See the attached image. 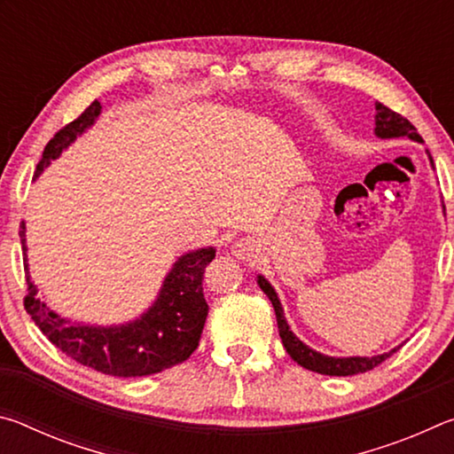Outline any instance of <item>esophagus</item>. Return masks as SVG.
Wrapping results in <instances>:
<instances>
[{"instance_id":"esophagus-1","label":"esophagus","mask_w":454,"mask_h":454,"mask_svg":"<svg viewBox=\"0 0 454 454\" xmlns=\"http://www.w3.org/2000/svg\"><path fill=\"white\" fill-rule=\"evenodd\" d=\"M260 252V244L254 240V238H240L232 244V254L242 260V262H248V260L256 258Z\"/></svg>"}]
</instances>
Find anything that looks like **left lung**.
Segmentation results:
<instances>
[{"label": "left lung", "mask_w": 454, "mask_h": 454, "mask_svg": "<svg viewBox=\"0 0 454 454\" xmlns=\"http://www.w3.org/2000/svg\"><path fill=\"white\" fill-rule=\"evenodd\" d=\"M374 136L380 137V140H393V137H409V140H412V142L422 144V137L419 136L417 128H414L409 120L398 116L396 112L388 110V107L382 106V104H376ZM427 153H428V160H430V168L434 170L433 156H430L428 150H427ZM441 206H442V214H444L442 200H441ZM256 282H258V286L262 288L264 294L270 298V302L274 306L276 322H278V333H280L284 348H286V352L290 355V358L294 360V363H298L304 368H309V371H312V372L328 374V376H352V374L372 371L374 366H379L382 360H387L390 355H395V352L404 344V342L398 344V347L390 348L388 352H382V355H374V356H330V355H322V352L314 350L312 347H309V344H304L301 338L292 333L288 320H286V317H284V309H282V302L278 298V292H276L272 284L266 280V276L258 274Z\"/></svg>", "instance_id": "left-lung-1"}]
</instances>
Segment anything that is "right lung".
Listing matches in <instances>:
<instances>
[{"label":"right lung","instance_id":"obj_1","mask_svg":"<svg viewBox=\"0 0 454 454\" xmlns=\"http://www.w3.org/2000/svg\"><path fill=\"white\" fill-rule=\"evenodd\" d=\"M99 114L102 106L94 102L78 120L51 137L37 164L34 180L40 178L45 168L61 156V152L70 148L75 137H82L96 124ZM20 238L27 280L26 310L42 333L75 363L98 372L129 379L162 372L184 363L198 348L200 334L208 317L202 278L206 264L216 256L214 246L188 250L176 258L153 302L140 317L120 325H88L61 317L50 309L43 298L37 296V286L27 264L26 222L20 226Z\"/></svg>","mask_w":454,"mask_h":454}]
</instances>
